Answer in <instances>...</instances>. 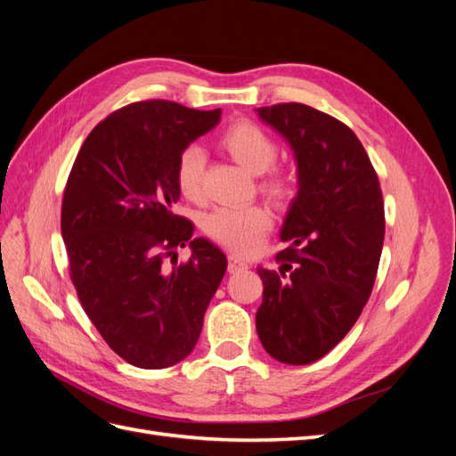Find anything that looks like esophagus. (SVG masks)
I'll return each mask as SVG.
<instances>
[{"label": "esophagus", "mask_w": 456, "mask_h": 456, "mask_svg": "<svg viewBox=\"0 0 456 456\" xmlns=\"http://www.w3.org/2000/svg\"><path fill=\"white\" fill-rule=\"evenodd\" d=\"M247 266H249V265H247V260H243L241 256L233 255V253L228 256V272H230V273L241 272V270H245Z\"/></svg>", "instance_id": "34e87169"}]
</instances>
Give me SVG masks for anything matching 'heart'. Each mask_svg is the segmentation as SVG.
Listing matches in <instances>:
<instances>
[{"label": "heart", "instance_id": "1", "mask_svg": "<svg viewBox=\"0 0 456 456\" xmlns=\"http://www.w3.org/2000/svg\"><path fill=\"white\" fill-rule=\"evenodd\" d=\"M232 159L255 175L265 173L260 190L273 201H285L293 194V183L285 173L268 168L280 156V146L272 136L253 121H238L230 126L218 139ZM205 151L198 144L184 146L176 156L175 183L186 200L196 201L203 194ZM273 224V218L265 205L220 207L205 218V232L209 238L228 249L251 255L265 241Z\"/></svg>", "mask_w": 456, "mask_h": 456}]
</instances>
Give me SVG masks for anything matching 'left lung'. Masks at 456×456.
I'll return each mask as SVG.
<instances>
[{"label":"left lung","mask_w":456,"mask_h":456,"mask_svg":"<svg viewBox=\"0 0 456 456\" xmlns=\"http://www.w3.org/2000/svg\"><path fill=\"white\" fill-rule=\"evenodd\" d=\"M256 112L291 146L298 173L280 270H256L265 287L256 333L273 360L306 365L346 337L370 297L384 243L382 190L342 121L300 102Z\"/></svg>","instance_id":"8db88e82"}]
</instances>
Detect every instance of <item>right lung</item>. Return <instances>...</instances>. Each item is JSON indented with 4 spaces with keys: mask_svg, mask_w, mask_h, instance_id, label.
<instances>
[{
    "mask_svg": "<svg viewBox=\"0 0 456 456\" xmlns=\"http://www.w3.org/2000/svg\"><path fill=\"white\" fill-rule=\"evenodd\" d=\"M218 121V108L127 104L89 133L68 176L61 228L72 283L108 346L134 367L165 369L190 355L224 278V253L191 238L194 224L173 211L178 151ZM186 242L191 260L169 267Z\"/></svg>",
    "mask_w": 456,
    "mask_h": 456,
    "instance_id": "1",
    "label": "right lung"
}]
</instances>
